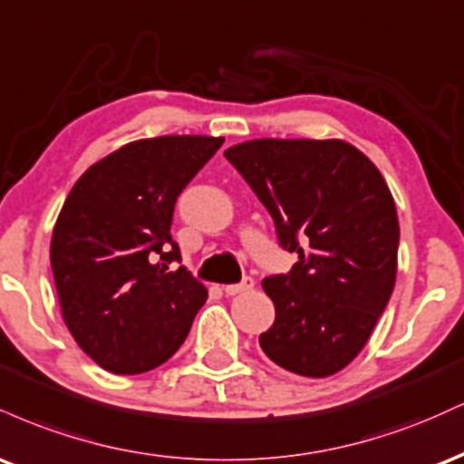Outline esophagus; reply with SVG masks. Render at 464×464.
I'll use <instances>...</instances> for the list:
<instances>
[{
  "mask_svg": "<svg viewBox=\"0 0 464 464\" xmlns=\"http://www.w3.org/2000/svg\"><path fill=\"white\" fill-rule=\"evenodd\" d=\"M253 285H255V279H253V276H244V279H242V281H239V284H231V285H225V292H227V296H236V295H244V292L253 290Z\"/></svg>",
  "mask_w": 464,
  "mask_h": 464,
  "instance_id": "obj_1",
  "label": "esophagus"
}]
</instances>
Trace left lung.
Masks as SVG:
<instances>
[{
  "mask_svg": "<svg viewBox=\"0 0 464 464\" xmlns=\"http://www.w3.org/2000/svg\"><path fill=\"white\" fill-rule=\"evenodd\" d=\"M299 255L266 276L275 323L264 353L301 377H329L364 349L397 276L399 222L380 169L343 140H253L225 150Z\"/></svg>",
  "mask_w": 464,
  "mask_h": 464,
  "instance_id": "obj_1",
  "label": "left lung"
}]
</instances>
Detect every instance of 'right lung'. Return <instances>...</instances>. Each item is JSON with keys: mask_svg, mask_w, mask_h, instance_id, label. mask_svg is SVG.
Instances as JSON below:
<instances>
[{"mask_svg": "<svg viewBox=\"0 0 464 464\" xmlns=\"http://www.w3.org/2000/svg\"><path fill=\"white\" fill-rule=\"evenodd\" d=\"M222 137L163 135L121 146L76 180L52 233L63 321L115 375L161 366L188 338L207 287L180 266L169 236L185 185Z\"/></svg>", "mask_w": 464, "mask_h": 464, "instance_id": "1", "label": "right lung"}]
</instances>
